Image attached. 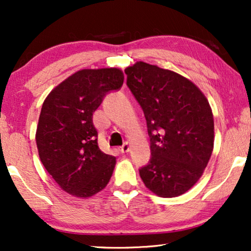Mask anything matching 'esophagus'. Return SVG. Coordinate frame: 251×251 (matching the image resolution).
I'll return each mask as SVG.
<instances>
[{
	"instance_id": "34e87169",
	"label": "esophagus",
	"mask_w": 251,
	"mask_h": 251,
	"mask_svg": "<svg viewBox=\"0 0 251 251\" xmlns=\"http://www.w3.org/2000/svg\"><path fill=\"white\" fill-rule=\"evenodd\" d=\"M129 151H130V144L128 142L125 143L121 147H120V152L121 153H128Z\"/></svg>"
}]
</instances>
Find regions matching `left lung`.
Returning <instances> with one entry per match:
<instances>
[{
	"mask_svg": "<svg viewBox=\"0 0 251 251\" xmlns=\"http://www.w3.org/2000/svg\"><path fill=\"white\" fill-rule=\"evenodd\" d=\"M125 72L151 142L152 157L139 170L140 178L157 197H179L200 179L214 150L208 99L188 78L156 65L137 61Z\"/></svg>",
	"mask_w": 251,
	"mask_h": 251,
	"instance_id": "1",
	"label": "left lung"
}]
</instances>
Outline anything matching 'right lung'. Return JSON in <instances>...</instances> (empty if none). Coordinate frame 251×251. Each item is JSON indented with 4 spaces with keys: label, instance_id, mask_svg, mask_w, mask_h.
I'll return each mask as SVG.
<instances>
[{
    "label": "right lung",
    "instance_id": "right-lung-1",
    "mask_svg": "<svg viewBox=\"0 0 251 251\" xmlns=\"http://www.w3.org/2000/svg\"><path fill=\"white\" fill-rule=\"evenodd\" d=\"M123 80L120 68L81 70L44 99L35 135L40 160L61 190L73 197L90 198L111 179L116 159L99 149L92 114Z\"/></svg>",
    "mask_w": 251,
    "mask_h": 251
}]
</instances>
